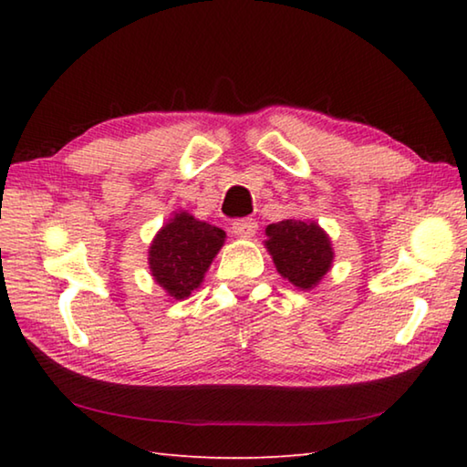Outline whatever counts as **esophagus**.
Masks as SVG:
<instances>
[{"label":"esophagus","instance_id":"1","mask_svg":"<svg viewBox=\"0 0 467 467\" xmlns=\"http://www.w3.org/2000/svg\"><path fill=\"white\" fill-rule=\"evenodd\" d=\"M257 231V223L253 218H236L233 223V233L236 236H253Z\"/></svg>","mask_w":467,"mask_h":467}]
</instances>
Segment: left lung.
I'll use <instances>...</instances> for the list:
<instances>
[{
    "label": "left lung",
    "instance_id": "left-lung-1",
    "mask_svg": "<svg viewBox=\"0 0 467 467\" xmlns=\"http://www.w3.org/2000/svg\"><path fill=\"white\" fill-rule=\"evenodd\" d=\"M265 234L275 267L295 286L313 288L331 267V243L315 223L282 220L267 226Z\"/></svg>",
    "mask_w": 467,
    "mask_h": 467
}]
</instances>
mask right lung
I'll return each mask as SVG.
<instances>
[{"mask_svg":"<svg viewBox=\"0 0 467 467\" xmlns=\"http://www.w3.org/2000/svg\"><path fill=\"white\" fill-rule=\"evenodd\" d=\"M223 243L224 231L181 212L152 241L150 272L171 296L185 298L200 286Z\"/></svg>","mask_w":467,"mask_h":467,"instance_id":"1","label":"right lung"}]
</instances>
